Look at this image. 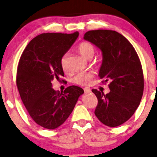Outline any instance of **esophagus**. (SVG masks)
I'll use <instances>...</instances> for the list:
<instances>
[{"mask_svg": "<svg viewBox=\"0 0 157 157\" xmlns=\"http://www.w3.org/2000/svg\"><path fill=\"white\" fill-rule=\"evenodd\" d=\"M84 91L85 94H89V93H90V92H91V90H90V87H85L84 89Z\"/></svg>", "mask_w": 157, "mask_h": 157, "instance_id": "1", "label": "esophagus"}]
</instances>
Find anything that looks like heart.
<instances>
[{
	"instance_id": "heart-1",
	"label": "heart",
	"mask_w": 157,
	"mask_h": 157,
	"mask_svg": "<svg viewBox=\"0 0 157 157\" xmlns=\"http://www.w3.org/2000/svg\"><path fill=\"white\" fill-rule=\"evenodd\" d=\"M78 51L82 57L90 59L94 56V48L90 43L82 42L78 46ZM66 57L67 55H64L60 60L61 66L64 70L66 69ZM92 77H93V73L91 72L79 73L74 77L73 82L81 86H87L90 84Z\"/></svg>"
}]
</instances>
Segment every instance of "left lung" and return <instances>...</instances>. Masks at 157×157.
I'll return each mask as SVG.
<instances>
[{"instance_id":"1","label":"left lung","mask_w":157,"mask_h":157,"mask_svg":"<svg viewBox=\"0 0 157 157\" xmlns=\"http://www.w3.org/2000/svg\"><path fill=\"white\" fill-rule=\"evenodd\" d=\"M84 39L101 51L98 75L105 82L110 81L108 94L92 90L98 100L94 114L108 127L122 124L134 114L144 93V73L137 52L124 36L114 30H90Z\"/></svg>"}]
</instances>
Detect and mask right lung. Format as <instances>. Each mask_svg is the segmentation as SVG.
Listing matches in <instances>:
<instances>
[{
    "instance_id": "right-lung-1",
    "label": "right lung",
    "mask_w": 157,
    "mask_h": 157,
    "mask_svg": "<svg viewBox=\"0 0 157 157\" xmlns=\"http://www.w3.org/2000/svg\"><path fill=\"white\" fill-rule=\"evenodd\" d=\"M78 36L47 33L38 35L23 52L18 65L17 85L27 111L36 124L55 129L66 121L84 90L71 86L57 93L54 79L64 76L60 60Z\"/></svg>"
}]
</instances>
